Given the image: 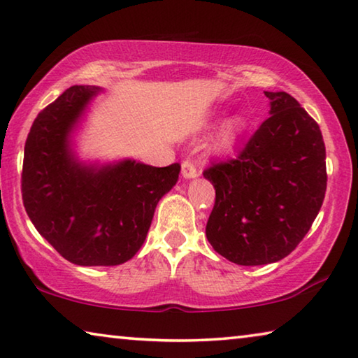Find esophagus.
I'll return each instance as SVG.
<instances>
[{
    "mask_svg": "<svg viewBox=\"0 0 358 358\" xmlns=\"http://www.w3.org/2000/svg\"><path fill=\"white\" fill-rule=\"evenodd\" d=\"M181 175H183V178H196L199 172H197V167L194 166V162L189 161V159H186L181 164Z\"/></svg>",
    "mask_w": 358,
    "mask_h": 358,
    "instance_id": "1",
    "label": "esophagus"
}]
</instances>
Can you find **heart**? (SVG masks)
I'll return each mask as SVG.
<instances>
[{"instance_id":"b5f03b06","label":"heart","mask_w":358,"mask_h":358,"mask_svg":"<svg viewBox=\"0 0 358 358\" xmlns=\"http://www.w3.org/2000/svg\"><path fill=\"white\" fill-rule=\"evenodd\" d=\"M242 129H243V121L241 117L231 119V121L226 124V126L221 129V132L218 134L217 145L220 148H226V146L232 145L236 141V138L241 135Z\"/></svg>"}]
</instances>
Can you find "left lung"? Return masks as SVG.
<instances>
[{"label":"left lung","instance_id":"left-lung-1","mask_svg":"<svg viewBox=\"0 0 358 358\" xmlns=\"http://www.w3.org/2000/svg\"><path fill=\"white\" fill-rule=\"evenodd\" d=\"M271 116L236 157L203 170L215 188L206 234L241 266L275 263L308 234L327 191L319 124L287 92H264Z\"/></svg>","mask_w":358,"mask_h":358}]
</instances>
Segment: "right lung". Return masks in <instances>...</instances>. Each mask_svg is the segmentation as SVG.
I'll list each match as a JSON object with an SVG mask.
<instances>
[{"mask_svg":"<svg viewBox=\"0 0 358 358\" xmlns=\"http://www.w3.org/2000/svg\"><path fill=\"white\" fill-rule=\"evenodd\" d=\"M95 86H71L36 116L25 141L22 199L39 234L79 266H117L143 245L161 197L178 180L180 164L137 161L86 166L71 150V132Z\"/></svg>","mask_w":358,"mask_h":358,"instance_id":"right-lung-1","label":"right lung"}]
</instances>
